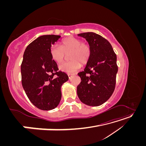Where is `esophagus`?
Masks as SVG:
<instances>
[{"mask_svg":"<svg viewBox=\"0 0 146 146\" xmlns=\"http://www.w3.org/2000/svg\"><path fill=\"white\" fill-rule=\"evenodd\" d=\"M72 76H73V74H68V77H69V78L70 79V78H71V77H72Z\"/></svg>","mask_w":146,"mask_h":146,"instance_id":"obj_1","label":"esophagus"}]
</instances>
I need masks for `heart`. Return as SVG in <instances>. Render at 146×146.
<instances>
[{
    "mask_svg": "<svg viewBox=\"0 0 146 146\" xmlns=\"http://www.w3.org/2000/svg\"><path fill=\"white\" fill-rule=\"evenodd\" d=\"M50 55L52 59L57 63H62L66 54H68V62L63 63L59 66L60 70L66 73H74L80 68V63L85 64L91 55L90 46L82 42L80 39L68 37L64 38L58 45H53L50 48Z\"/></svg>",
    "mask_w": 146,
    "mask_h": 146,
    "instance_id": "obj_1",
    "label": "heart"
}]
</instances>
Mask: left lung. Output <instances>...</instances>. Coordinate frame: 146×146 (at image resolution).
Listing matches in <instances>:
<instances>
[{"mask_svg": "<svg viewBox=\"0 0 146 146\" xmlns=\"http://www.w3.org/2000/svg\"><path fill=\"white\" fill-rule=\"evenodd\" d=\"M78 36L88 42L91 55L85 69L78 74L81 82L77 95L83 104L99 106L109 99L115 89L116 55L109 41L98 34L86 32Z\"/></svg>", "mask_w": 146, "mask_h": 146, "instance_id": "8db88e82", "label": "left lung"}]
</instances>
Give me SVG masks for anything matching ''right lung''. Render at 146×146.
<instances>
[{
	"mask_svg": "<svg viewBox=\"0 0 146 146\" xmlns=\"http://www.w3.org/2000/svg\"><path fill=\"white\" fill-rule=\"evenodd\" d=\"M60 37L42 35L31 42L24 54L21 68L22 85L31 102L42 110H50L58 105L61 87L69 79L65 72L58 71L50 55L52 45Z\"/></svg>",
	"mask_w": 146,
	"mask_h": 146,
	"instance_id": "obj_1",
	"label": "right lung"
}]
</instances>
